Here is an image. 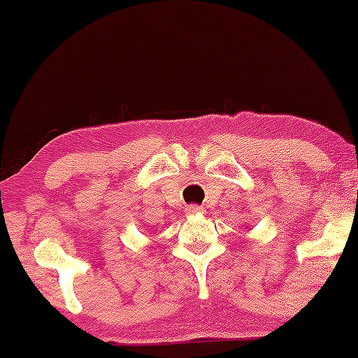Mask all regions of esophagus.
Here are the masks:
<instances>
[{
    "label": "esophagus",
    "instance_id": "1",
    "mask_svg": "<svg viewBox=\"0 0 358 358\" xmlns=\"http://www.w3.org/2000/svg\"><path fill=\"white\" fill-rule=\"evenodd\" d=\"M185 213H187V215H190V216L202 215V213H204V208H202V206H197V204H190V206H187V208H185Z\"/></svg>",
    "mask_w": 358,
    "mask_h": 358
}]
</instances>
